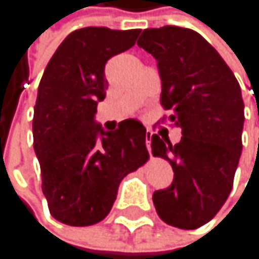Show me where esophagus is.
<instances>
[{"label": "esophagus", "instance_id": "1", "mask_svg": "<svg viewBox=\"0 0 259 259\" xmlns=\"http://www.w3.org/2000/svg\"><path fill=\"white\" fill-rule=\"evenodd\" d=\"M151 140H152V131H146V146H147V151L151 152Z\"/></svg>", "mask_w": 259, "mask_h": 259}]
</instances>
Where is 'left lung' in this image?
<instances>
[{"label":"left lung","mask_w":259,"mask_h":259,"mask_svg":"<svg viewBox=\"0 0 259 259\" xmlns=\"http://www.w3.org/2000/svg\"><path fill=\"white\" fill-rule=\"evenodd\" d=\"M138 46L157 60L161 105L182 140L152 135L154 157L172 166L174 180L152 200L161 221L194 230L210 222L232 191L242 151L244 102L233 71L196 31L144 29Z\"/></svg>","instance_id":"8db88e82"}]
</instances>
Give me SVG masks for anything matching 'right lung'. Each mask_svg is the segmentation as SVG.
<instances>
[{
	"label": "right lung",
	"mask_w": 259,
	"mask_h": 259,
	"mask_svg": "<svg viewBox=\"0 0 259 259\" xmlns=\"http://www.w3.org/2000/svg\"><path fill=\"white\" fill-rule=\"evenodd\" d=\"M140 29L83 27L69 34L49 60L34 107V151L49 213L87 227L110 213L121 180L143 166L146 128L124 119L113 132L95 121L105 98L107 60L135 45Z\"/></svg>",
	"instance_id": "1"
}]
</instances>
